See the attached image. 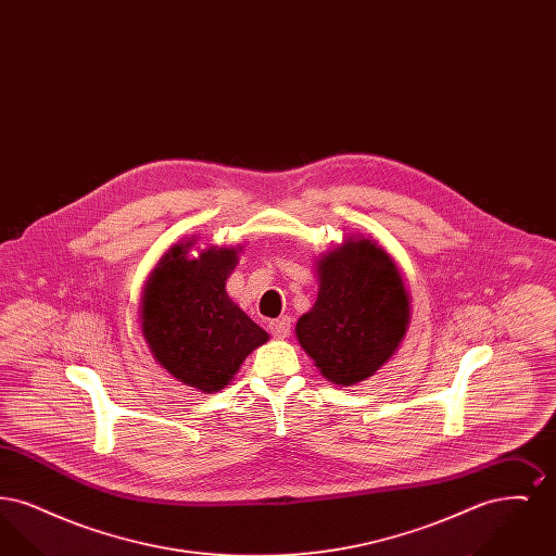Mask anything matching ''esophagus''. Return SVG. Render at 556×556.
Wrapping results in <instances>:
<instances>
[{"label": "esophagus", "mask_w": 556, "mask_h": 556, "mask_svg": "<svg viewBox=\"0 0 556 556\" xmlns=\"http://www.w3.org/2000/svg\"><path fill=\"white\" fill-rule=\"evenodd\" d=\"M268 327H270V333H273L275 338H288L291 331L290 317L275 318V320H270Z\"/></svg>", "instance_id": "34e87169"}]
</instances>
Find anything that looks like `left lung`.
Here are the masks:
<instances>
[{"label":"left lung","mask_w":556,"mask_h":556,"mask_svg":"<svg viewBox=\"0 0 556 556\" xmlns=\"http://www.w3.org/2000/svg\"><path fill=\"white\" fill-rule=\"evenodd\" d=\"M318 298L295 325L298 342L338 386L370 377L402 342L410 298L390 254L369 239L345 241L318 261Z\"/></svg>","instance_id":"obj_1"}]
</instances>
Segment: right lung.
<instances>
[{"label": "right lung", "mask_w": 556, "mask_h": 556, "mask_svg": "<svg viewBox=\"0 0 556 556\" xmlns=\"http://www.w3.org/2000/svg\"><path fill=\"white\" fill-rule=\"evenodd\" d=\"M189 245L170 248L152 273L141 300V331L164 369L212 394L231 381L268 333L225 290L238 250L212 248L187 258Z\"/></svg>", "instance_id": "right-lung-1"}]
</instances>
